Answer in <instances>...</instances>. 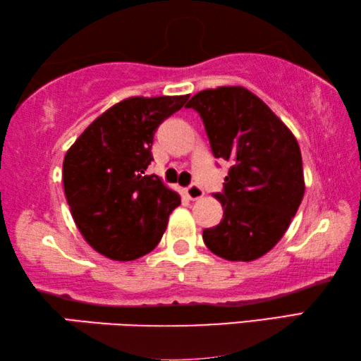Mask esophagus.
<instances>
[{
	"label": "esophagus",
	"instance_id": "34e87169",
	"mask_svg": "<svg viewBox=\"0 0 361 361\" xmlns=\"http://www.w3.org/2000/svg\"><path fill=\"white\" fill-rule=\"evenodd\" d=\"M203 188L200 187L198 184H190L188 185L187 188H185V195L188 197V200H198V198H202L203 197Z\"/></svg>",
	"mask_w": 361,
	"mask_h": 361
}]
</instances>
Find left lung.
Masks as SVG:
<instances>
[{
	"label": "left lung",
	"instance_id": "obj_1",
	"mask_svg": "<svg viewBox=\"0 0 361 361\" xmlns=\"http://www.w3.org/2000/svg\"><path fill=\"white\" fill-rule=\"evenodd\" d=\"M208 134L212 155L232 161L216 193L224 219L203 230L211 252L250 262L279 243L304 197L296 137L261 99L241 86L206 90L188 100Z\"/></svg>",
	"mask_w": 361,
	"mask_h": 361
}]
</instances>
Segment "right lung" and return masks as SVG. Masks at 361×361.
<instances>
[{
    "label": "right lung",
    "mask_w": 361,
    "mask_h": 361,
    "mask_svg": "<svg viewBox=\"0 0 361 361\" xmlns=\"http://www.w3.org/2000/svg\"><path fill=\"white\" fill-rule=\"evenodd\" d=\"M188 96L129 97L85 129L63 158V190L76 227L97 252L134 261L155 250L180 197L147 176L153 135Z\"/></svg>",
    "instance_id": "right-lung-1"
}]
</instances>
